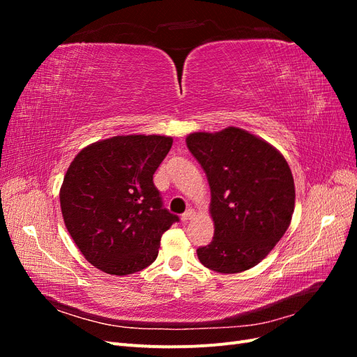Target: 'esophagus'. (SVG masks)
I'll return each instance as SVG.
<instances>
[{
	"instance_id": "esophagus-1",
	"label": "esophagus",
	"mask_w": 357,
	"mask_h": 357,
	"mask_svg": "<svg viewBox=\"0 0 357 357\" xmlns=\"http://www.w3.org/2000/svg\"><path fill=\"white\" fill-rule=\"evenodd\" d=\"M193 215H195V211H193V210H188L186 213L181 214V220L185 222V223H188V222L193 218Z\"/></svg>"
}]
</instances>
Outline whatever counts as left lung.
<instances>
[{
	"mask_svg": "<svg viewBox=\"0 0 357 357\" xmlns=\"http://www.w3.org/2000/svg\"><path fill=\"white\" fill-rule=\"evenodd\" d=\"M189 152L207 174L213 241L199 262L222 274L250 269L282 240L295 208V183L278 150L241 128L186 137Z\"/></svg>",
	"mask_w": 357,
	"mask_h": 357,
	"instance_id": "8db88e82",
	"label": "left lung"
}]
</instances>
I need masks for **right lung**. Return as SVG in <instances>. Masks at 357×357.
Segmentation results:
<instances>
[{
    "mask_svg": "<svg viewBox=\"0 0 357 357\" xmlns=\"http://www.w3.org/2000/svg\"><path fill=\"white\" fill-rule=\"evenodd\" d=\"M167 135H117L82 149L63 177V223L88 262L112 275L142 271L178 218L162 207L153 174L168 155Z\"/></svg>",
    "mask_w": 357,
    "mask_h": 357,
    "instance_id": "obj_1",
    "label": "right lung"
}]
</instances>
